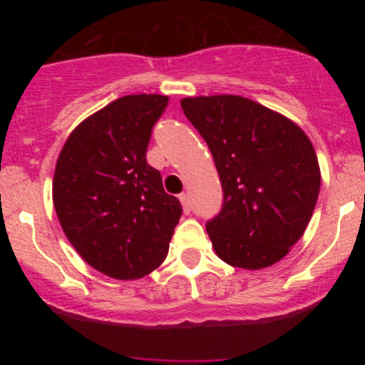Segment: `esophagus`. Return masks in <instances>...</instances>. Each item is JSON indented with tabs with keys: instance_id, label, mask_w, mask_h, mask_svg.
<instances>
[{
	"instance_id": "esophagus-1",
	"label": "esophagus",
	"mask_w": 365,
	"mask_h": 365,
	"mask_svg": "<svg viewBox=\"0 0 365 365\" xmlns=\"http://www.w3.org/2000/svg\"><path fill=\"white\" fill-rule=\"evenodd\" d=\"M178 199H180V202H182L183 212L188 215V212H190V199H188V195L187 194H180Z\"/></svg>"
}]
</instances>
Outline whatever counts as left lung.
I'll return each mask as SVG.
<instances>
[{
    "label": "left lung",
    "instance_id": "obj_1",
    "mask_svg": "<svg viewBox=\"0 0 365 365\" xmlns=\"http://www.w3.org/2000/svg\"><path fill=\"white\" fill-rule=\"evenodd\" d=\"M182 110L206 140L223 185V209L207 223L221 261L264 269L304 235L321 187L307 133L295 121L235 94L183 98Z\"/></svg>",
    "mask_w": 365,
    "mask_h": 365
}]
</instances>
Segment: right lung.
I'll use <instances>...</instances> for the list:
<instances>
[{"instance_id":"1","label":"right lung","mask_w":365,"mask_h":365,"mask_svg":"<svg viewBox=\"0 0 365 365\" xmlns=\"http://www.w3.org/2000/svg\"><path fill=\"white\" fill-rule=\"evenodd\" d=\"M168 101L123 96L81 121L58 156L53 204L63 232L83 261L110 278L137 279L161 266L182 216L145 159Z\"/></svg>"}]
</instances>
